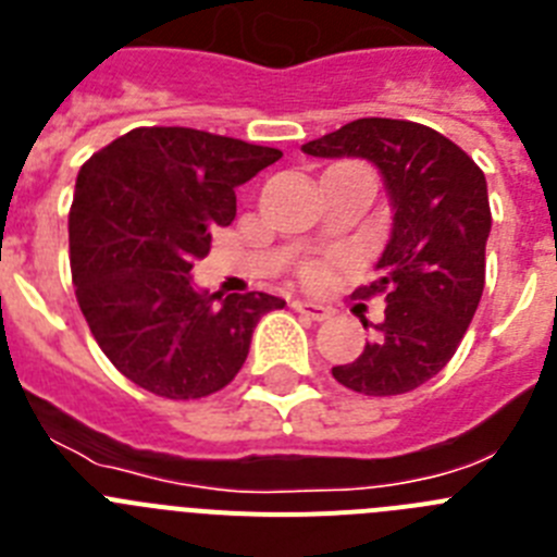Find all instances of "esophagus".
<instances>
[{
    "mask_svg": "<svg viewBox=\"0 0 557 557\" xmlns=\"http://www.w3.org/2000/svg\"><path fill=\"white\" fill-rule=\"evenodd\" d=\"M293 307L298 309V312L307 314V318H312V321H326V318H332V309L323 307V304H314V301H293Z\"/></svg>",
    "mask_w": 557,
    "mask_h": 557,
    "instance_id": "34e87169",
    "label": "esophagus"
}]
</instances>
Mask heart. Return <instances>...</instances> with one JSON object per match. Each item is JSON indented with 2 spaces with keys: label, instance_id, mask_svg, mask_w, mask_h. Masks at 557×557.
<instances>
[{
  "label": "heart",
  "instance_id": "b5f03b06",
  "mask_svg": "<svg viewBox=\"0 0 557 557\" xmlns=\"http://www.w3.org/2000/svg\"><path fill=\"white\" fill-rule=\"evenodd\" d=\"M323 270L321 268H309V278H321Z\"/></svg>",
  "mask_w": 557,
  "mask_h": 557
}]
</instances>
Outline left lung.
Here are the masks:
<instances>
[{
    "label": "left lung",
    "mask_w": 557,
    "mask_h": 557,
    "mask_svg": "<svg viewBox=\"0 0 557 557\" xmlns=\"http://www.w3.org/2000/svg\"><path fill=\"white\" fill-rule=\"evenodd\" d=\"M304 152L373 161L396 211L379 278L354 293L362 301L382 295L385 318L376 339L332 376L362 396L416 391L455 357L482 298L491 231L485 175L444 133L382 116L348 122L307 141Z\"/></svg>",
    "instance_id": "left-lung-1"
}]
</instances>
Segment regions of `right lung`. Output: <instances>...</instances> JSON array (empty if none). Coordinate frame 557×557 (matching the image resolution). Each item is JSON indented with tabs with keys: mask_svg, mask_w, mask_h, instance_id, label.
Returning <instances> with one entry per match:
<instances>
[{
	"mask_svg": "<svg viewBox=\"0 0 557 557\" xmlns=\"http://www.w3.org/2000/svg\"><path fill=\"white\" fill-rule=\"evenodd\" d=\"M282 150L195 127H133L81 166L69 209L77 304L113 368L172 401L239 373L268 293H198L191 268L236 218L234 189Z\"/></svg>",
	"mask_w": 557,
	"mask_h": 557,
	"instance_id": "add662e5",
	"label": "right lung"
}]
</instances>
